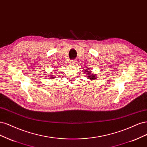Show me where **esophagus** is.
<instances>
[{
  "mask_svg": "<svg viewBox=\"0 0 147 147\" xmlns=\"http://www.w3.org/2000/svg\"><path fill=\"white\" fill-rule=\"evenodd\" d=\"M76 60H71V61H69L70 65H74V64L76 63Z\"/></svg>",
  "mask_w": 147,
  "mask_h": 147,
  "instance_id": "obj_1",
  "label": "esophagus"
}]
</instances>
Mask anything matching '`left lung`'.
I'll list each match as a JSON object with an SVG mask.
<instances>
[{
	"label": "left lung",
	"mask_w": 147,
	"mask_h": 147,
	"mask_svg": "<svg viewBox=\"0 0 147 147\" xmlns=\"http://www.w3.org/2000/svg\"><path fill=\"white\" fill-rule=\"evenodd\" d=\"M88 69H87V70H86V71H87V73H86V74L87 75V77H88V78H90V79H91L92 80H93V79H96V78H95V75H93L92 73H91V71H88ZM90 70V69H89Z\"/></svg>",
	"instance_id": "1"
}]
</instances>
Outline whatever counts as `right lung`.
Returning a JSON list of instances; mask_svg holds the SVG:
<instances>
[{
    "label": "right lung",
    "mask_w": 147,
    "mask_h": 147,
    "mask_svg": "<svg viewBox=\"0 0 147 147\" xmlns=\"http://www.w3.org/2000/svg\"><path fill=\"white\" fill-rule=\"evenodd\" d=\"M52 78H54V77L52 76V75H51V77H50V79H52Z\"/></svg>",
    "instance_id": "1"
}]
</instances>
